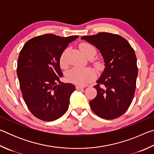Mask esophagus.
<instances>
[{"instance_id": "esophagus-1", "label": "esophagus", "mask_w": 154, "mask_h": 154, "mask_svg": "<svg viewBox=\"0 0 154 154\" xmlns=\"http://www.w3.org/2000/svg\"><path fill=\"white\" fill-rule=\"evenodd\" d=\"M84 87H82V86H79V85H77L76 86V89L78 90H83Z\"/></svg>"}]
</instances>
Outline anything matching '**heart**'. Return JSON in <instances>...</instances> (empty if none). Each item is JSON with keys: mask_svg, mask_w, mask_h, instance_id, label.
<instances>
[{"mask_svg": "<svg viewBox=\"0 0 154 154\" xmlns=\"http://www.w3.org/2000/svg\"><path fill=\"white\" fill-rule=\"evenodd\" d=\"M79 49L86 57L91 53H94L96 54L95 48L90 43H81ZM66 53L67 50H64L60 58V63L62 67H65L67 64L66 60ZM96 77V73L95 71L90 68H73L66 73L67 80L78 85H87L88 83L92 82Z\"/></svg>", "mask_w": 154, "mask_h": 154, "instance_id": "1", "label": "heart"}]
</instances>
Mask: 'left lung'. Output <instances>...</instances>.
<instances>
[{"mask_svg": "<svg viewBox=\"0 0 154 154\" xmlns=\"http://www.w3.org/2000/svg\"><path fill=\"white\" fill-rule=\"evenodd\" d=\"M81 38L100 50L105 66L94 86L97 95L90 102V107L101 118H119L128 109L136 89L138 68L134 49L115 34L99 32Z\"/></svg>", "mask_w": 154, "mask_h": 154, "instance_id": "obj_1", "label": "left lung"}]
</instances>
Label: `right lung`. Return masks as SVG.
I'll return each instance as SVG.
<instances>
[{"label":"right lung","instance_id":"right-lung-1","mask_svg":"<svg viewBox=\"0 0 154 154\" xmlns=\"http://www.w3.org/2000/svg\"><path fill=\"white\" fill-rule=\"evenodd\" d=\"M78 37L46 34L28 41L20 52L17 74L20 89L28 109L38 119L54 121L69 108L75 86L60 81L63 76L60 58Z\"/></svg>","mask_w":154,"mask_h":154}]
</instances>
